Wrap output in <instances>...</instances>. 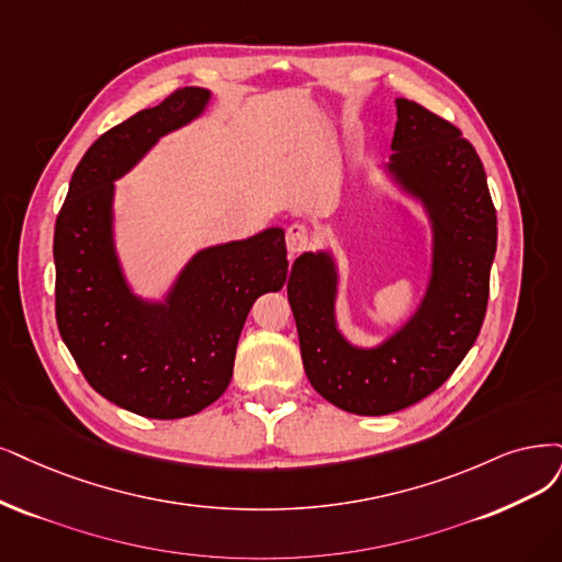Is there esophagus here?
Listing matches in <instances>:
<instances>
[{
	"mask_svg": "<svg viewBox=\"0 0 562 562\" xmlns=\"http://www.w3.org/2000/svg\"><path fill=\"white\" fill-rule=\"evenodd\" d=\"M284 238H286V249H289V252H292V255L303 252V249H307L310 240H313V236H310V228H307L305 224H299V222L286 226Z\"/></svg>",
	"mask_w": 562,
	"mask_h": 562,
	"instance_id": "esophagus-1",
	"label": "esophagus"
}]
</instances>
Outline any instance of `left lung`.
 I'll use <instances>...</instances> for the list:
<instances>
[{"label":"left lung","instance_id":"obj_1","mask_svg":"<svg viewBox=\"0 0 562 562\" xmlns=\"http://www.w3.org/2000/svg\"><path fill=\"white\" fill-rule=\"evenodd\" d=\"M389 171L432 222V276L422 307L375 349L351 347L336 326V266L301 255L286 296L305 375L336 407L380 417L424 401L465 359L484 324L497 217L480 155L461 130L417 101L396 99Z\"/></svg>","mask_w":562,"mask_h":562}]
</instances>
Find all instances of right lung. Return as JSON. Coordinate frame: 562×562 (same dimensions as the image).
Returning a JSON list of instances; mask_svg holds the SVG:
<instances>
[{
  "mask_svg": "<svg viewBox=\"0 0 562 562\" xmlns=\"http://www.w3.org/2000/svg\"><path fill=\"white\" fill-rule=\"evenodd\" d=\"M211 94L182 88L101 134L82 155L55 222V317L90 386L148 419L192 417L226 391L249 307L286 282L282 228L207 247L166 303L136 299L113 249V180Z\"/></svg>",
  "mask_w": 562,
  "mask_h": 562,
  "instance_id": "1",
  "label": "right lung"
}]
</instances>
